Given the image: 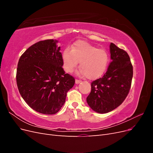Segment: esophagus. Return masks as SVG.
Wrapping results in <instances>:
<instances>
[{"instance_id": "34e87169", "label": "esophagus", "mask_w": 153, "mask_h": 153, "mask_svg": "<svg viewBox=\"0 0 153 153\" xmlns=\"http://www.w3.org/2000/svg\"><path fill=\"white\" fill-rule=\"evenodd\" d=\"M80 82H81V80H75V84H80Z\"/></svg>"}]
</instances>
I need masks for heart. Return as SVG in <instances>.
Masks as SVG:
<instances>
[{
    "mask_svg": "<svg viewBox=\"0 0 153 153\" xmlns=\"http://www.w3.org/2000/svg\"><path fill=\"white\" fill-rule=\"evenodd\" d=\"M62 59L66 72H72L80 62V73L93 80L105 73L108 66V55L103 49L84 41H78L71 50L66 48L64 51Z\"/></svg>",
    "mask_w": 153,
    "mask_h": 153,
    "instance_id": "heart-1",
    "label": "heart"
}]
</instances>
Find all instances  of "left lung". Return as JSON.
Listing matches in <instances>:
<instances>
[{"label":"left lung","instance_id":"obj_1","mask_svg":"<svg viewBox=\"0 0 153 153\" xmlns=\"http://www.w3.org/2000/svg\"><path fill=\"white\" fill-rule=\"evenodd\" d=\"M111 62L103 77L91 83L86 99L92 110L106 114L116 108L126 99L133 78V66L128 54L115 44L110 45Z\"/></svg>","mask_w":153,"mask_h":153}]
</instances>
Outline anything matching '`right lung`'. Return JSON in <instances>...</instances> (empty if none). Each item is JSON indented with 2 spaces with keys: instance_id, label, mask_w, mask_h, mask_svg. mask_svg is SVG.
I'll return each instance as SVG.
<instances>
[{
  "instance_id": "obj_1",
  "label": "right lung",
  "mask_w": 153,
  "mask_h": 153,
  "mask_svg": "<svg viewBox=\"0 0 153 153\" xmlns=\"http://www.w3.org/2000/svg\"><path fill=\"white\" fill-rule=\"evenodd\" d=\"M58 41L47 39L34 44L18 63L16 83L22 98L31 108L43 114L58 112L65 103L75 78L65 73Z\"/></svg>"
}]
</instances>
